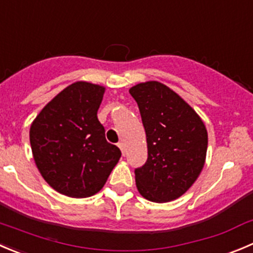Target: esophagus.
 Returning a JSON list of instances; mask_svg holds the SVG:
<instances>
[{
    "instance_id": "obj_1",
    "label": "esophagus",
    "mask_w": 253,
    "mask_h": 253,
    "mask_svg": "<svg viewBox=\"0 0 253 253\" xmlns=\"http://www.w3.org/2000/svg\"><path fill=\"white\" fill-rule=\"evenodd\" d=\"M117 146H119V148L121 149V152H122V154H124L125 156V153H126V147H125V143L124 142H119V144H117Z\"/></svg>"
}]
</instances>
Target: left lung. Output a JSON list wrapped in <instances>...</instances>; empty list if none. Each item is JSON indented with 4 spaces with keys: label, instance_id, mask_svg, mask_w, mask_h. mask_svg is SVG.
Wrapping results in <instances>:
<instances>
[{
    "label": "left lung",
    "instance_id": "1",
    "mask_svg": "<svg viewBox=\"0 0 253 253\" xmlns=\"http://www.w3.org/2000/svg\"><path fill=\"white\" fill-rule=\"evenodd\" d=\"M129 94L138 105L148 148L146 163L134 169L139 194L154 203L178 199L204 167V122L176 92L158 82L137 84Z\"/></svg>",
    "mask_w": 253,
    "mask_h": 253
}]
</instances>
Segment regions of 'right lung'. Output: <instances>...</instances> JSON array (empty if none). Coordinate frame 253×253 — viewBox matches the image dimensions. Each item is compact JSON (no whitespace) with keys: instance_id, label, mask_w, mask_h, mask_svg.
<instances>
[{"instance_id":"add662e5","label":"right lung","mask_w":253,"mask_h":253,"mask_svg":"<svg viewBox=\"0 0 253 253\" xmlns=\"http://www.w3.org/2000/svg\"><path fill=\"white\" fill-rule=\"evenodd\" d=\"M105 87L78 82L39 112L29 131L32 152L44 180L60 194L87 198L106 183L121 151L105 138L97 110Z\"/></svg>"}]
</instances>
